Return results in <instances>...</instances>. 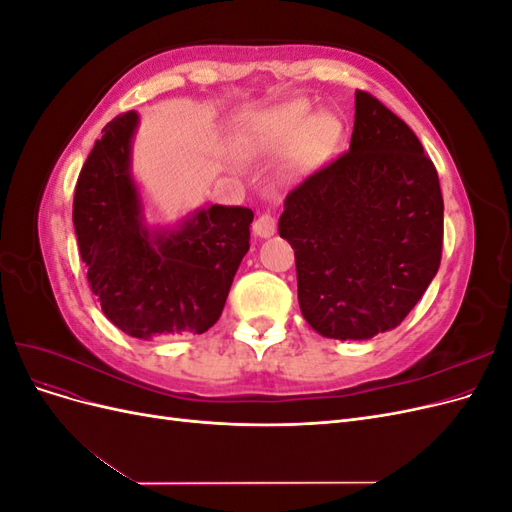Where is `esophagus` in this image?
<instances>
[{
  "mask_svg": "<svg viewBox=\"0 0 512 512\" xmlns=\"http://www.w3.org/2000/svg\"><path fill=\"white\" fill-rule=\"evenodd\" d=\"M254 235H258V237H271L273 232L277 230V222H275V215H271V213H262V215H258L256 218V222H254Z\"/></svg>",
  "mask_w": 512,
  "mask_h": 512,
  "instance_id": "obj_1",
  "label": "esophagus"
}]
</instances>
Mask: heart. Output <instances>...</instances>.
Returning <instances> with one entry per match:
<instances>
[{
    "mask_svg": "<svg viewBox=\"0 0 512 512\" xmlns=\"http://www.w3.org/2000/svg\"><path fill=\"white\" fill-rule=\"evenodd\" d=\"M339 126L331 117L312 119L305 102H290L258 117L250 128V141L262 151L297 149L303 166H316L331 156Z\"/></svg>",
    "mask_w": 512,
    "mask_h": 512,
    "instance_id": "b5f03b06",
    "label": "heart"
}]
</instances>
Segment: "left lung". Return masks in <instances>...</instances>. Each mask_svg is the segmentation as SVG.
Returning <instances> with one entry per match:
<instances>
[{
  "mask_svg": "<svg viewBox=\"0 0 512 512\" xmlns=\"http://www.w3.org/2000/svg\"><path fill=\"white\" fill-rule=\"evenodd\" d=\"M280 237L309 327L333 339L395 329L440 267L438 170L406 121L356 89L350 149L288 192Z\"/></svg>",
  "mask_w": 512,
  "mask_h": 512,
  "instance_id": "1",
  "label": "left lung"
}]
</instances>
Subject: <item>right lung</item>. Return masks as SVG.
Here are the masks:
<instances>
[{
    "label": "right lung",
    "instance_id": "1",
    "mask_svg": "<svg viewBox=\"0 0 512 512\" xmlns=\"http://www.w3.org/2000/svg\"><path fill=\"white\" fill-rule=\"evenodd\" d=\"M136 121L134 111L108 121L76 181L72 222L87 282L104 316L132 337L205 333L250 250L254 213L213 205L151 235L128 173Z\"/></svg>",
    "mask_w": 512,
    "mask_h": 512
}]
</instances>
